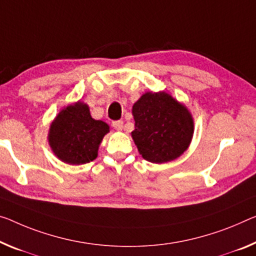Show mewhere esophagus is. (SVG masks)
I'll return each instance as SVG.
<instances>
[{
    "instance_id": "1",
    "label": "esophagus",
    "mask_w": 256,
    "mask_h": 256,
    "mask_svg": "<svg viewBox=\"0 0 256 256\" xmlns=\"http://www.w3.org/2000/svg\"><path fill=\"white\" fill-rule=\"evenodd\" d=\"M112 126H113V127H114V129H116V130H122V128H124V121H121V120L113 121Z\"/></svg>"
}]
</instances>
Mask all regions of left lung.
Segmentation results:
<instances>
[{
  "mask_svg": "<svg viewBox=\"0 0 256 256\" xmlns=\"http://www.w3.org/2000/svg\"><path fill=\"white\" fill-rule=\"evenodd\" d=\"M135 130L132 132L140 154L153 164L180 158L190 146L194 120L183 103L166 92H146L132 105Z\"/></svg>",
  "mask_w": 256,
  "mask_h": 256,
  "instance_id": "obj_1",
  "label": "left lung"
}]
</instances>
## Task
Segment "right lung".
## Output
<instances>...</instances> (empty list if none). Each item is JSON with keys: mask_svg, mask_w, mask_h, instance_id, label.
I'll list each match as a JSON object with an SVG mask.
<instances>
[{"mask_svg": "<svg viewBox=\"0 0 256 256\" xmlns=\"http://www.w3.org/2000/svg\"><path fill=\"white\" fill-rule=\"evenodd\" d=\"M110 126L95 120L89 106L78 100L60 110L50 124L48 142L51 151L62 162L84 164L95 160Z\"/></svg>", "mask_w": 256, "mask_h": 256, "instance_id": "add662e5", "label": "right lung"}]
</instances>
